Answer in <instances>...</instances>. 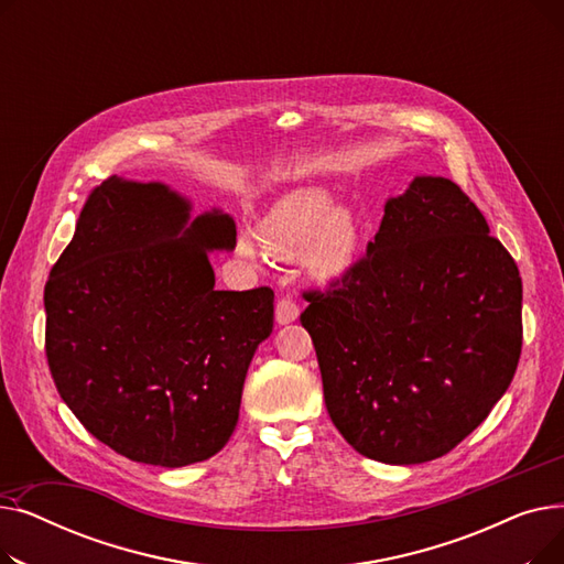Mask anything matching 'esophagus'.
Here are the masks:
<instances>
[{"label": "esophagus", "instance_id": "34e87169", "mask_svg": "<svg viewBox=\"0 0 564 564\" xmlns=\"http://www.w3.org/2000/svg\"><path fill=\"white\" fill-rule=\"evenodd\" d=\"M300 317V306L297 302H292L290 297H281L276 302V322L279 324H290Z\"/></svg>", "mask_w": 564, "mask_h": 564}]
</instances>
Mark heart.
Masks as SVG:
<instances>
[{
  "label": "heart",
  "mask_w": 564,
  "mask_h": 564,
  "mask_svg": "<svg viewBox=\"0 0 564 564\" xmlns=\"http://www.w3.org/2000/svg\"><path fill=\"white\" fill-rule=\"evenodd\" d=\"M258 245L272 256L304 260L317 276H338L351 264L359 247L357 219L347 207H334L322 189H297L279 198L253 232L245 230L237 249L245 258L258 256Z\"/></svg>",
  "instance_id": "b5f03b06"
}]
</instances>
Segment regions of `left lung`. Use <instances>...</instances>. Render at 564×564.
I'll list each match as a JSON object with an SVG mask.
<instances>
[{"label":"left lung","instance_id":"1","mask_svg":"<svg viewBox=\"0 0 564 564\" xmlns=\"http://www.w3.org/2000/svg\"><path fill=\"white\" fill-rule=\"evenodd\" d=\"M304 300L329 416L383 464L451 453L519 366V267L448 177L391 198L366 256Z\"/></svg>","mask_w":564,"mask_h":564}]
</instances>
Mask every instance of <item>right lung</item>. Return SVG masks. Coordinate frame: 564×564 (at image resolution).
I'll return each instance as SVG.
<instances>
[{
    "label": "right lung",
    "mask_w": 564,
    "mask_h": 564,
    "mask_svg": "<svg viewBox=\"0 0 564 564\" xmlns=\"http://www.w3.org/2000/svg\"><path fill=\"white\" fill-rule=\"evenodd\" d=\"M235 247L219 210L160 183L107 181L88 194L45 283V357L62 400L105 446L177 468L217 455L240 419L274 290H217L213 249Z\"/></svg>",
    "instance_id": "1"
}]
</instances>
